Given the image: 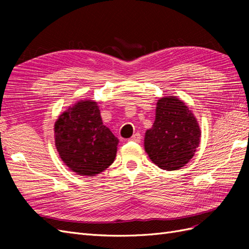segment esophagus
<instances>
[{"instance_id": "1", "label": "esophagus", "mask_w": 249, "mask_h": 249, "mask_svg": "<svg viewBox=\"0 0 249 249\" xmlns=\"http://www.w3.org/2000/svg\"><path fill=\"white\" fill-rule=\"evenodd\" d=\"M129 140H130V141H134V142H137V143H139V142L141 141V135H140L139 133L134 134L133 136H132Z\"/></svg>"}]
</instances>
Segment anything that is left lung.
Here are the masks:
<instances>
[{
    "label": "left lung",
    "mask_w": 249,
    "mask_h": 249,
    "mask_svg": "<svg viewBox=\"0 0 249 249\" xmlns=\"http://www.w3.org/2000/svg\"><path fill=\"white\" fill-rule=\"evenodd\" d=\"M196 118L176 96L157 103L155 123L145 132L144 148L149 159L164 170H177L189 162L200 142Z\"/></svg>",
    "instance_id": "left-lung-1"
}]
</instances>
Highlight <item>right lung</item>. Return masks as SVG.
Returning <instances> with one entry per match:
<instances>
[{
    "mask_svg": "<svg viewBox=\"0 0 249 249\" xmlns=\"http://www.w3.org/2000/svg\"><path fill=\"white\" fill-rule=\"evenodd\" d=\"M54 131L60 158L79 176L99 175L115 159L118 139L103 124L96 102L74 104L59 116Z\"/></svg>",
    "mask_w": 249,
    "mask_h": 249,
    "instance_id": "obj_1",
    "label": "right lung"
}]
</instances>
